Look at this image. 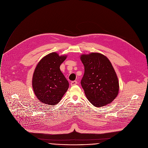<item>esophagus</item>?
<instances>
[{
  "label": "esophagus",
  "instance_id": "34e87169",
  "mask_svg": "<svg viewBox=\"0 0 148 148\" xmlns=\"http://www.w3.org/2000/svg\"><path fill=\"white\" fill-rule=\"evenodd\" d=\"M76 84H77V81H76V80L72 81V82H71V85L72 86H75V85H76Z\"/></svg>",
  "mask_w": 148,
  "mask_h": 148
}]
</instances>
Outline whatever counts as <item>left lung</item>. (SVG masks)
Masks as SVG:
<instances>
[{
	"label": "left lung",
	"instance_id": "left-lung-1",
	"mask_svg": "<svg viewBox=\"0 0 148 148\" xmlns=\"http://www.w3.org/2000/svg\"><path fill=\"white\" fill-rule=\"evenodd\" d=\"M84 66L81 85L88 100L94 106L102 107L111 103L119 91V82L108 59L100 53L82 55Z\"/></svg>",
	"mask_w": 148,
	"mask_h": 148
}]
</instances>
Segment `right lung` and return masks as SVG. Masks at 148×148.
<instances>
[{
  "mask_svg": "<svg viewBox=\"0 0 148 148\" xmlns=\"http://www.w3.org/2000/svg\"><path fill=\"white\" fill-rule=\"evenodd\" d=\"M66 55L52 52L42 58L33 73L32 85L37 98L42 103L55 105L68 89L69 82L61 72L60 65Z\"/></svg>",
  "mask_w": 148,
  "mask_h": 148,
  "instance_id": "obj_1",
  "label": "right lung"
}]
</instances>
